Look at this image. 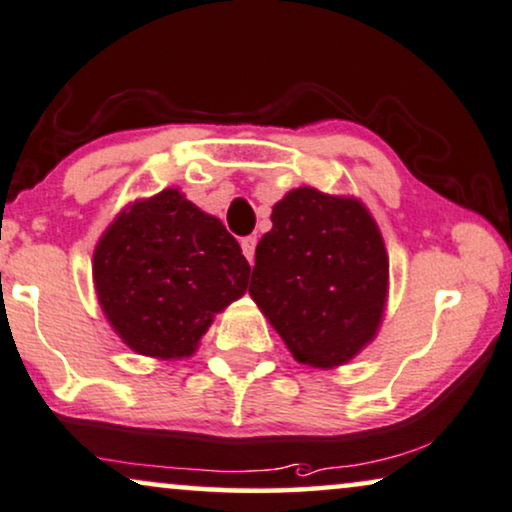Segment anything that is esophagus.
<instances>
[{
    "label": "esophagus",
    "instance_id": "esophagus-1",
    "mask_svg": "<svg viewBox=\"0 0 512 512\" xmlns=\"http://www.w3.org/2000/svg\"><path fill=\"white\" fill-rule=\"evenodd\" d=\"M242 251H244V256H247V261L254 263V256H256V237H244V240H242Z\"/></svg>",
    "mask_w": 512,
    "mask_h": 512
}]
</instances>
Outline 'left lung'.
Returning a JSON list of instances; mask_svg holds the SVG:
<instances>
[{
	"label": "left lung",
	"instance_id": "obj_1",
	"mask_svg": "<svg viewBox=\"0 0 512 512\" xmlns=\"http://www.w3.org/2000/svg\"><path fill=\"white\" fill-rule=\"evenodd\" d=\"M270 221L251 298L298 362L329 369L353 360L386 308L388 254L374 218L357 199L298 188Z\"/></svg>",
	"mask_w": 512,
	"mask_h": 512
}]
</instances>
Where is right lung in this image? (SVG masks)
Instances as JSON below:
<instances>
[{"label": "right lung", "instance_id": "1", "mask_svg": "<svg viewBox=\"0 0 512 512\" xmlns=\"http://www.w3.org/2000/svg\"><path fill=\"white\" fill-rule=\"evenodd\" d=\"M249 272L225 225L171 188L122 211L94 254L110 324L138 355L162 360L195 350L214 315L247 291Z\"/></svg>", "mask_w": 512, "mask_h": 512}]
</instances>
